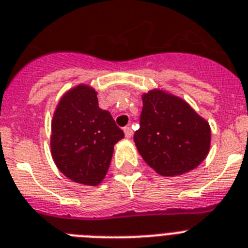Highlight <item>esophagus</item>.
Instances as JSON below:
<instances>
[{"label": "esophagus", "instance_id": "1", "mask_svg": "<svg viewBox=\"0 0 248 248\" xmlns=\"http://www.w3.org/2000/svg\"><path fill=\"white\" fill-rule=\"evenodd\" d=\"M124 133H125V138H130V137L133 136V130H132V128H130V126H125V128H124Z\"/></svg>", "mask_w": 248, "mask_h": 248}]
</instances>
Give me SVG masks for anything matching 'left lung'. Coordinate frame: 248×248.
Segmentation results:
<instances>
[{
    "label": "left lung",
    "instance_id": "obj_1",
    "mask_svg": "<svg viewBox=\"0 0 248 248\" xmlns=\"http://www.w3.org/2000/svg\"><path fill=\"white\" fill-rule=\"evenodd\" d=\"M142 100L134 142L143 159L163 176L198 167L209 152V124L184 100L163 91H149Z\"/></svg>",
    "mask_w": 248,
    "mask_h": 248
}]
</instances>
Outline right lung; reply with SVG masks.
<instances>
[{"instance_id": "obj_1", "label": "right lung", "mask_w": 248, "mask_h": 248, "mask_svg": "<svg viewBox=\"0 0 248 248\" xmlns=\"http://www.w3.org/2000/svg\"><path fill=\"white\" fill-rule=\"evenodd\" d=\"M122 138L123 130L108 110L100 109L97 93L89 86H77L59 101L52 123V156L75 183L99 185Z\"/></svg>"}]
</instances>
